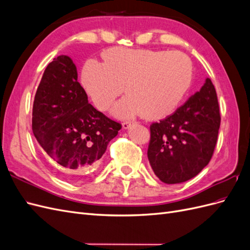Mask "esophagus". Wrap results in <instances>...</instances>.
I'll use <instances>...</instances> for the list:
<instances>
[{
  "label": "esophagus",
  "mask_w": 250,
  "mask_h": 250,
  "mask_svg": "<svg viewBox=\"0 0 250 250\" xmlns=\"http://www.w3.org/2000/svg\"><path fill=\"white\" fill-rule=\"evenodd\" d=\"M133 124V122H130V121H126V122L122 123V127L123 129H129L130 126Z\"/></svg>",
  "instance_id": "34e87169"
}]
</instances>
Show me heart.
I'll list each match as a JSON object with an SVG mask.
<instances>
[{"label":"heart","instance_id":"1","mask_svg":"<svg viewBox=\"0 0 250 250\" xmlns=\"http://www.w3.org/2000/svg\"><path fill=\"white\" fill-rule=\"evenodd\" d=\"M193 62L179 51L111 48L104 62L89 59L81 73L82 85L100 110L112 108L121 119L141 115L148 120L167 117L175 110L190 89Z\"/></svg>","mask_w":250,"mask_h":250}]
</instances>
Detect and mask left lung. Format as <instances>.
<instances>
[{"label":"left lung","instance_id":"8db88e82","mask_svg":"<svg viewBox=\"0 0 250 250\" xmlns=\"http://www.w3.org/2000/svg\"><path fill=\"white\" fill-rule=\"evenodd\" d=\"M216 89L209 78L173 115L150 126L148 160L163 183L195 177L209 163L220 127Z\"/></svg>","mask_w":250,"mask_h":250}]
</instances>
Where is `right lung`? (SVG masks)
I'll list each match as a JSON object with an SVG mask.
<instances>
[{
	"label": "right lung",
	"instance_id": "obj_1",
	"mask_svg": "<svg viewBox=\"0 0 250 250\" xmlns=\"http://www.w3.org/2000/svg\"><path fill=\"white\" fill-rule=\"evenodd\" d=\"M71 57L60 55L44 70L33 102L32 131L64 179L76 183L100 164L122 128L88 103Z\"/></svg>",
	"mask_w": 250,
	"mask_h": 250
}]
</instances>
